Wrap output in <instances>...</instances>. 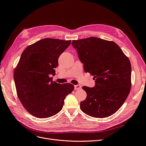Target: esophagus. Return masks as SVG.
Here are the masks:
<instances>
[{
    "label": "esophagus",
    "instance_id": "obj_1",
    "mask_svg": "<svg viewBox=\"0 0 146 146\" xmlns=\"http://www.w3.org/2000/svg\"><path fill=\"white\" fill-rule=\"evenodd\" d=\"M81 89V86L79 85H74V89L75 90H79Z\"/></svg>",
    "mask_w": 146,
    "mask_h": 146
}]
</instances>
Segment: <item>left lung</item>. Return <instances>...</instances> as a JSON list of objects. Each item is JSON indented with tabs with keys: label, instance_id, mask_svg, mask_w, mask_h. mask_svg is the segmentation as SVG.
<instances>
[{
	"label": "left lung",
	"instance_id": "1",
	"mask_svg": "<svg viewBox=\"0 0 146 146\" xmlns=\"http://www.w3.org/2000/svg\"><path fill=\"white\" fill-rule=\"evenodd\" d=\"M84 70L94 76L95 86H83L87 96L81 110L95 118L115 113L127 98L131 86V66L128 58L113 41L96 37L73 40Z\"/></svg>",
	"mask_w": 146,
	"mask_h": 146
}]
</instances>
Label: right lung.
Segmentation results:
<instances>
[{"instance_id": "add662e5", "label": "right lung", "mask_w": 146, "mask_h": 146, "mask_svg": "<svg viewBox=\"0 0 146 146\" xmlns=\"http://www.w3.org/2000/svg\"><path fill=\"white\" fill-rule=\"evenodd\" d=\"M71 41L44 38L29 45L22 53L13 74L17 95L32 115L48 118L62 109L66 96L72 93L71 83L53 82L59 56Z\"/></svg>"}]
</instances>
